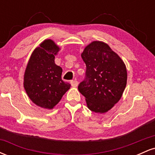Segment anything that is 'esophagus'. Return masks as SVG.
I'll return each mask as SVG.
<instances>
[{
	"label": "esophagus",
	"mask_w": 155,
	"mask_h": 155,
	"mask_svg": "<svg viewBox=\"0 0 155 155\" xmlns=\"http://www.w3.org/2000/svg\"><path fill=\"white\" fill-rule=\"evenodd\" d=\"M71 86L74 87H76L78 86V84H79V83H78V81H76V80H72V81H71Z\"/></svg>",
	"instance_id": "34e87169"
}]
</instances>
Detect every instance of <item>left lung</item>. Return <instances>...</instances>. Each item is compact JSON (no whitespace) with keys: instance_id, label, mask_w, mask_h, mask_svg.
<instances>
[{"instance_id":"8db88e82","label":"left lung","mask_w":155,"mask_h":155,"mask_svg":"<svg viewBox=\"0 0 155 155\" xmlns=\"http://www.w3.org/2000/svg\"><path fill=\"white\" fill-rule=\"evenodd\" d=\"M86 64V79L78 89L88 108L106 113L120 100L127 84L125 64L107 44L94 41L81 54Z\"/></svg>"}]
</instances>
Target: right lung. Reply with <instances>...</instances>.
Segmentation results:
<instances>
[{
    "label": "right lung",
    "mask_w": 155,
    "mask_h": 155,
    "mask_svg": "<svg viewBox=\"0 0 155 155\" xmlns=\"http://www.w3.org/2000/svg\"><path fill=\"white\" fill-rule=\"evenodd\" d=\"M60 47L51 39H46L31 54L24 74V88L36 106L52 109L71 84L62 80L63 69L54 63Z\"/></svg>",
    "instance_id": "1"
}]
</instances>
